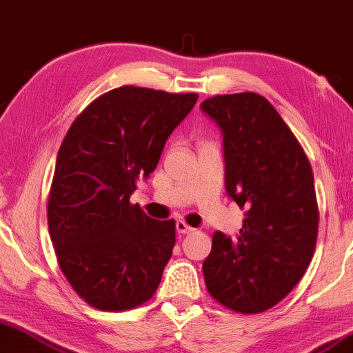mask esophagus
<instances>
[{
  "instance_id": "1",
  "label": "esophagus",
  "mask_w": 353,
  "mask_h": 353,
  "mask_svg": "<svg viewBox=\"0 0 353 353\" xmlns=\"http://www.w3.org/2000/svg\"><path fill=\"white\" fill-rule=\"evenodd\" d=\"M176 232L178 234H190V232H193V229L190 225H188V223H185L183 221H178L176 222Z\"/></svg>"
}]
</instances>
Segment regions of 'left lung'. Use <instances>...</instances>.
Returning <instances> with one entry per match:
<instances>
[{
    "label": "left lung",
    "instance_id": "left-lung-1",
    "mask_svg": "<svg viewBox=\"0 0 353 353\" xmlns=\"http://www.w3.org/2000/svg\"><path fill=\"white\" fill-rule=\"evenodd\" d=\"M223 138L225 192L244 210L236 239L217 230L203 261L208 293L239 313L278 305L312 263L318 236L313 172L274 108L254 92L200 104Z\"/></svg>",
    "mask_w": 353,
    "mask_h": 353
}]
</instances>
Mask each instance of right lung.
I'll list each match as a JSON object with an SVG mask.
<instances>
[{"mask_svg":"<svg viewBox=\"0 0 353 353\" xmlns=\"http://www.w3.org/2000/svg\"><path fill=\"white\" fill-rule=\"evenodd\" d=\"M196 94L123 85L97 97L63 138L48 196L60 269L90 306L123 312L157 291L175 245V221H154L130 196L157 168Z\"/></svg>","mask_w":353,"mask_h":353,"instance_id":"right-lung-1","label":"right lung"}]
</instances>
